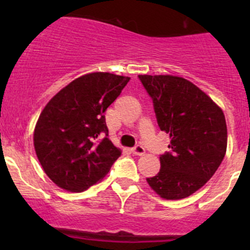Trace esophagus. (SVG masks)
<instances>
[{"label": "esophagus", "mask_w": 250, "mask_h": 250, "mask_svg": "<svg viewBox=\"0 0 250 250\" xmlns=\"http://www.w3.org/2000/svg\"><path fill=\"white\" fill-rule=\"evenodd\" d=\"M132 152L137 156H143L144 153H145V148L141 145H137L132 148Z\"/></svg>", "instance_id": "obj_1"}]
</instances>
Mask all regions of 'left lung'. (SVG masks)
<instances>
[{
    "label": "left lung",
    "instance_id": "1",
    "mask_svg": "<svg viewBox=\"0 0 250 250\" xmlns=\"http://www.w3.org/2000/svg\"><path fill=\"white\" fill-rule=\"evenodd\" d=\"M152 99L158 127L170 137L172 150L161 155V169L148 185L166 200L195 193L225 157L228 128L223 110L190 81L170 75H139Z\"/></svg>",
    "mask_w": 250,
    "mask_h": 250
}]
</instances>
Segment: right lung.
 <instances>
[{"label":"right lung","mask_w":250,"mask_h":250,"mask_svg":"<svg viewBox=\"0 0 250 250\" xmlns=\"http://www.w3.org/2000/svg\"><path fill=\"white\" fill-rule=\"evenodd\" d=\"M129 80L109 72L84 75L62 88L41 112L34 133L35 151L59 188L71 192L87 190L121 156L107 138L104 112Z\"/></svg>","instance_id":"right-lung-1"}]
</instances>
